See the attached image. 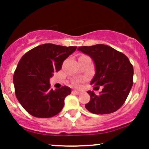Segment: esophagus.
<instances>
[{
    "label": "esophagus",
    "mask_w": 149,
    "mask_h": 149,
    "mask_svg": "<svg viewBox=\"0 0 149 149\" xmlns=\"http://www.w3.org/2000/svg\"><path fill=\"white\" fill-rule=\"evenodd\" d=\"M72 94H81V92H80V91H76V90H73V91H72Z\"/></svg>",
    "instance_id": "1"
}]
</instances>
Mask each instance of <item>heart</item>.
<instances>
[{
  "instance_id": "heart-1",
  "label": "heart",
  "mask_w": 149,
  "mask_h": 149,
  "mask_svg": "<svg viewBox=\"0 0 149 149\" xmlns=\"http://www.w3.org/2000/svg\"><path fill=\"white\" fill-rule=\"evenodd\" d=\"M81 82H82V80H80V79H79V80L76 81L74 82V84H75V86H79L81 85Z\"/></svg>"
}]
</instances>
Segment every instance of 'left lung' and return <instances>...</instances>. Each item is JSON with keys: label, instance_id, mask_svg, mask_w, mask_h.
I'll return each mask as SVG.
<instances>
[{"label": "left lung", "instance_id": "8db88e82", "mask_svg": "<svg viewBox=\"0 0 149 149\" xmlns=\"http://www.w3.org/2000/svg\"><path fill=\"white\" fill-rule=\"evenodd\" d=\"M78 50L91 57L95 65V75L91 81L94 89L102 86V91L96 95L88 91L87 110L96 115L115 112L124 104L133 84V67L126 55L105 45L82 46Z\"/></svg>", "mask_w": 149, "mask_h": 149}]
</instances>
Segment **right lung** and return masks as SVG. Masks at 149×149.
Instances as JSON below:
<instances>
[{"label":"right lung","instance_id":"add662e5","mask_svg":"<svg viewBox=\"0 0 149 149\" xmlns=\"http://www.w3.org/2000/svg\"><path fill=\"white\" fill-rule=\"evenodd\" d=\"M77 47L43 44L23 55L13 74L15 94L24 109L36 118H52L64 106L71 93L68 86L53 90L49 79L62 68L63 61Z\"/></svg>","mask_w":149,"mask_h":149}]
</instances>
